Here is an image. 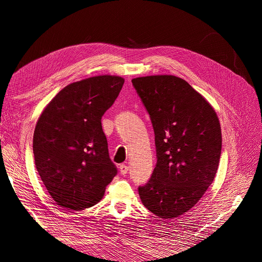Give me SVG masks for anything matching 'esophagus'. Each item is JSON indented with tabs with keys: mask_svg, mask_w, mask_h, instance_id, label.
Returning a JSON list of instances; mask_svg holds the SVG:
<instances>
[{
	"mask_svg": "<svg viewBox=\"0 0 262 262\" xmlns=\"http://www.w3.org/2000/svg\"><path fill=\"white\" fill-rule=\"evenodd\" d=\"M119 170H120V172H121V175H125L126 172H128V170H129V167L128 166H126L125 164H122V165H120V167H119Z\"/></svg>",
	"mask_w": 262,
	"mask_h": 262,
	"instance_id": "34e87169",
	"label": "esophagus"
}]
</instances>
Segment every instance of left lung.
<instances>
[{"mask_svg":"<svg viewBox=\"0 0 262 262\" xmlns=\"http://www.w3.org/2000/svg\"><path fill=\"white\" fill-rule=\"evenodd\" d=\"M155 134L157 163L139 187L144 207L164 220L193 208L215 177L222 133L215 110L185 80L173 75L133 78Z\"/></svg>","mask_w":262,"mask_h":262,"instance_id":"8db88e82","label":"left lung"}]
</instances>
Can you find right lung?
I'll return each instance as SVG.
<instances>
[{
	"label": "right lung",
	"instance_id": "obj_1",
	"mask_svg": "<svg viewBox=\"0 0 262 262\" xmlns=\"http://www.w3.org/2000/svg\"><path fill=\"white\" fill-rule=\"evenodd\" d=\"M124 80L99 75L61 90L39 117L34 132L35 164L58 205L84 210L100 201L117 175L101 128Z\"/></svg>",
	"mask_w": 262,
	"mask_h": 262
}]
</instances>
